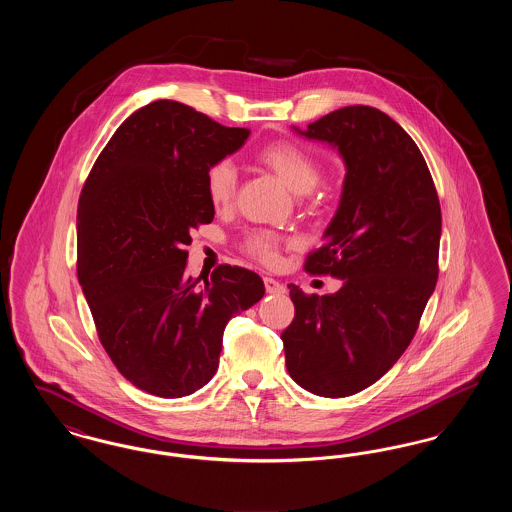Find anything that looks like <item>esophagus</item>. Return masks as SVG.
I'll use <instances>...</instances> for the list:
<instances>
[{"label":"esophagus","instance_id":"esophagus-1","mask_svg":"<svg viewBox=\"0 0 512 512\" xmlns=\"http://www.w3.org/2000/svg\"><path fill=\"white\" fill-rule=\"evenodd\" d=\"M265 288H267V293H286V286L284 284H280L278 280H274V278H265Z\"/></svg>","mask_w":512,"mask_h":512}]
</instances>
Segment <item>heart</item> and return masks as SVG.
Here are the masks:
<instances>
[{"label":"heart","instance_id":"obj_1","mask_svg":"<svg viewBox=\"0 0 512 512\" xmlns=\"http://www.w3.org/2000/svg\"><path fill=\"white\" fill-rule=\"evenodd\" d=\"M257 163L274 172L295 194L311 192L320 178L322 167L317 159L301 146L278 140L255 153ZM238 190V171L228 159H219L205 171V194L215 207H226L234 201ZM284 238L270 230H251L244 238V251L259 261L272 263Z\"/></svg>","mask_w":512,"mask_h":512}]
</instances>
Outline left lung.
<instances>
[{
    "mask_svg": "<svg viewBox=\"0 0 512 512\" xmlns=\"http://www.w3.org/2000/svg\"><path fill=\"white\" fill-rule=\"evenodd\" d=\"M297 132L338 147L347 169L324 244L305 261L343 284L330 295L288 286L286 366L303 390L347 397L380 380L416 334L438 282V192L413 138L374 107H343Z\"/></svg>",
    "mask_w": 512,
    "mask_h": 512,
    "instance_id": "obj_1",
    "label": "left lung"
}]
</instances>
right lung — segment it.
<instances>
[{"mask_svg": "<svg viewBox=\"0 0 512 512\" xmlns=\"http://www.w3.org/2000/svg\"><path fill=\"white\" fill-rule=\"evenodd\" d=\"M247 136V128L159 99L122 122L84 182L78 282L113 365L151 395L203 388L219 368L228 320L265 295L247 268L186 274L190 232L215 217L205 171Z\"/></svg>", "mask_w": 512, "mask_h": 512, "instance_id": "1", "label": "right lung"}]
</instances>
